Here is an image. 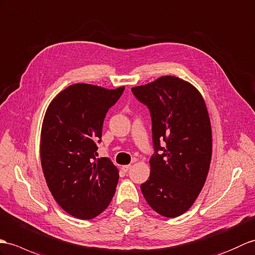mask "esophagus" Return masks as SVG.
Masks as SVG:
<instances>
[{"label": "esophagus", "instance_id": "1", "mask_svg": "<svg viewBox=\"0 0 255 255\" xmlns=\"http://www.w3.org/2000/svg\"><path fill=\"white\" fill-rule=\"evenodd\" d=\"M130 167H131V165H124V166H122V170L127 173V171L130 169Z\"/></svg>", "mask_w": 255, "mask_h": 255}]
</instances>
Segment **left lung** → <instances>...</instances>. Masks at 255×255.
<instances>
[{"mask_svg": "<svg viewBox=\"0 0 255 255\" xmlns=\"http://www.w3.org/2000/svg\"><path fill=\"white\" fill-rule=\"evenodd\" d=\"M131 91L150 110L155 150L142 194L159 215L180 216L199 197L210 169L212 128L204 99L190 82L175 76Z\"/></svg>", "mask_w": 255, "mask_h": 255, "instance_id": "1", "label": "left lung"}]
</instances>
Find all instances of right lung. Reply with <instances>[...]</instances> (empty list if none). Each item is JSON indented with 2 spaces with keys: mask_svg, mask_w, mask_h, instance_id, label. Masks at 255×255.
<instances>
[{
  "mask_svg": "<svg viewBox=\"0 0 255 255\" xmlns=\"http://www.w3.org/2000/svg\"><path fill=\"white\" fill-rule=\"evenodd\" d=\"M125 87L75 84L47 106L41 129L40 158L46 185L69 215L91 220L110 205L120 178L108 157L97 158L109 109Z\"/></svg>",
  "mask_w": 255,
  "mask_h": 255,
  "instance_id": "add662e5",
  "label": "right lung"
}]
</instances>
